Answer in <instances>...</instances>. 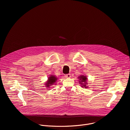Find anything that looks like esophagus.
<instances>
[{"instance_id": "1", "label": "esophagus", "mask_w": 130, "mask_h": 130, "mask_svg": "<svg viewBox=\"0 0 130 130\" xmlns=\"http://www.w3.org/2000/svg\"><path fill=\"white\" fill-rule=\"evenodd\" d=\"M71 77V75L70 74H66V75H65V77L66 78H70Z\"/></svg>"}]
</instances>
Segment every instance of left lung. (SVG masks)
I'll return each mask as SVG.
<instances>
[{"label": "left lung", "mask_w": 130, "mask_h": 130, "mask_svg": "<svg viewBox=\"0 0 130 130\" xmlns=\"http://www.w3.org/2000/svg\"><path fill=\"white\" fill-rule=\"evenodd\" d=\"M78 79H79V83L81 84L82 87L83 88H88V87L87 86V78L86 76H84V75H81L80 76H79Z\"/></svg>", "instance_id": "1"}]
</instances>
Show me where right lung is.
<instances>
[{"mask_svg": "<svg viewBox=\"0 0 130 130\" xmlns=\"http://www.w3.org/2000/svg\"><path fill=\"white\" fill-rule=\"evenodd\" d=\"M57 80L58 78H57V77H55L54 75H52L50 76V77L48 78V80L45 83V86L49 88L50 86H52L54 84H56L55 83H56Z\"/></svg>", "mask_w": 130, "mask_h": 130, "instance_id": "add662e5", "label": "right lung"}]
</instances>
